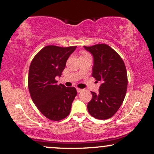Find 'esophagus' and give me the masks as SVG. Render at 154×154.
<instances>
[{
	"mask_svg": "<svg viewBox=\"0 0 154 154\" xmlns=\"http://www.w3.org/2000/svg\"><path fill=\"white\" fill-rule=\"evenodd\" d=\"M76 90H77V92H79H79H81L83 91V89H81V88H77Z\"/></svg>",
	"mask_w": 154,
	"mask_h": 154,
	"instance_id": "34e87169",
	"label": "esophagus"
}]
</instances>
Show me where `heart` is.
Wrapping results in <instances>:
<instances>
[{
    "label": "heart",
    "mask_w": 154,
    "mask_h": 154,
    "mask_svg": "<svg viewBox=\"0 0 154 154\" xmlns=\"http://www.w3.org/2000/svg\"><path fill=\"white\" fill-rule=\"evenodd\" d=\"M85 54H88L87 52H82V55H85Z\"/></svg>",
    "instance_id": "b5f03b06"
}]
</instances>
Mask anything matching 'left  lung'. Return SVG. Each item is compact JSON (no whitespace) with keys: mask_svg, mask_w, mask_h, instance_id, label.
Here are the masks:
<instances>
[{"mask_svg":"<svg viewBox=\"0 0 154 154\" xmlns=\"http://www.w3.org/2000/svg\"><path fill=\"white\" fill-rule=\"evenodd\" d=\"M94 57L92 77L102 82L98 93L91 92L88 104V112L100 120L110 119L117 112L128 87L127 71L121 56L106 44L84 46Z\"/></svg>","mask_w":154,"mask_h":154,"instance_id":"1","label":"left lung"}]
</instances>
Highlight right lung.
<instances>
[{"label":"right lung","mask_w":154,"mask_h":154,"mask_svg":"<svg viewBox=\"0 0 154 154\" xmlns=\"http://www.w3.org/2000/svg\"><path fill=\"white\" fill-rule=\"evenodd\" d=\"M75 48L76 46H45L31 61L28 78L31 97L40 112L51 121L68 116L77 94L74 87L57 85L55 80L56 76L62 75L67 60Z\"/></svg>","instance_id":"obj_1"}]
</instances>
